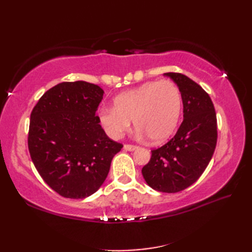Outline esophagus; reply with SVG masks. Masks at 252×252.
<instances>
[{"mask_svg":"<svg viewBox=\"0 0 252 252\" xmlns=\"http://www.w3.org/2000/svg\"><path fill=\"white\" fill-rule=\"evenodd\" d=\"M123 148H125L126 151L132 152V151H135V149L137 148V146L136 145H131V144H126V145L123 146Z\"/></svg>","mask_w":252,"mask_h":252,"instance_id":"34e87169","label":"esophagus"}]
</instances>
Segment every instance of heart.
I'll use <instances>...</instances> for the list:
<instances>
[{
  "mask_svg": "<svg viewBox=\"0 0 252 252\" xmlns=\"http://www.w3.org/2000/svg\"><path fill=\"white\" fill-rule=\"evenodd\" d=\"M182 94L170 80L148 81L116 96L114 108H101L99 121L112 138H119L134 122L152 143H161L173 134L182 114Z\"/></svg>",
  "mask_w": 252,
  "mask_h": 252,
  "instance_id": "b5f03b06",
  "label": "heart"
}]
</instances>
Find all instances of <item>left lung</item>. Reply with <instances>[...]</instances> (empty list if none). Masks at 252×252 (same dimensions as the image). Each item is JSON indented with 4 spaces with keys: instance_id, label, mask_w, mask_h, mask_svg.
<instances>
[{
    "instance_id": "obj_1",
    "label": "left lung",
    "mask_w": 252,
    "mask_h": 252,
    "mask_svg": "<svg viewBox=\"0 0 252 252\" xmlns=\"http://www.w3.org/2000/svg\"><path fill=\"white\" fill-rule=\"evenodd\" d=\"M164 76L181 91L184 119L168 143L153 149L142 173L152 189L178 192L194 184L210 162L218 140L217 114L210 96L199 84L178 72Z\"/></svg>"
}]
</instances>
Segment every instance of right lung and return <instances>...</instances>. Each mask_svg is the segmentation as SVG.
Segmentation results:
<instances>
[{"label":"right lung","instance_id":"obj_1","mask_svg":"<svg viewBox=\"0 0 252 252\" xmlns=\"http://www.w3.org/2000/svg\"><path fill=\"white\" fill-rule=\"evenodd\" d=\"M103 94L93 83L62 82L46 91L31 111L32 162L45 183L65 198L94 194L123 147L106 135L96 116Z\"/></svg>","mask_w":252,"mask_h":252}]
</instances>
